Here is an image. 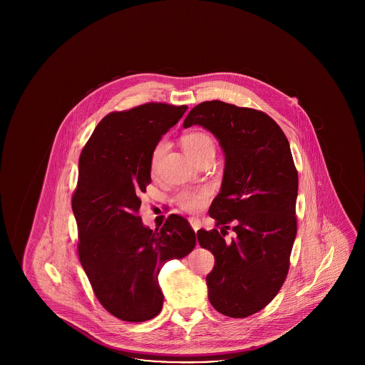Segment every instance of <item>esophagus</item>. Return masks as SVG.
I'll use <instances>...</instances> for the list:
<instances>
[{"instance_id":"obj_1","label":"esophagus","mask_w":365,"mask_h":365,"mask_svg":"<svg viewBox=\"0 0 365 365\" xmlns=\"http://www.w3.org/2000/svg\"><path fill=\"white\" fill-rule=\"evenodd\" d=\"M189 223H190L191 228H192L195 232L201 228V222H200L198 219H195V217H190V219H189Z\"/></svg>"}]
</instances>
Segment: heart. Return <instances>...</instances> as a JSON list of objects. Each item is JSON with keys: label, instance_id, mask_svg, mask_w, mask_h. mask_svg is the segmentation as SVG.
Masks as SVG:
<instances>
[{"label": "heart", "instance_id": "b5f03b06", "mask_svg": "<svg viewBox=\"0 0 365 365\" xmlns=\"http://www.w3.org/2000/svg\"><path fill=\"white\" fill-rule=\"evenodd\" d=\"M182 148L186 152V155L190 157L191 160H194L195 157L202 155L207 150H213V140L205 133L192 131L182 138ZM164 152H165V143L160 142L155 148L153 155H152V170L153 171L156 170L157 164H158L161 156L164 155ZM209 195H210V190L207 187L197 189V190H183L176 195L175 202L179 205V208H182L186 212H190V213H195L204 208Z\"/></svg>", "mask_w": 365, "mask_h": 365}]
</instances>
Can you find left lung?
Instances as JSON below:
<instances>
[{"instance_id":"8db88e82","label":"left lung","mask_w":365,"mask_h":365,"mask_svg":"<svg viewBox=\"0 0 365 365\" xmlns=\"http://www.w3.org/2000/svg\"><path fill=\"white\" fill-rule=\"evenodd\" d=\"M201 125L225 155L220 192L209 216L219 230L198 231V243L215 256L207 277L209 302L230 317H247L278 294L297 235L298 175L290 145L268 115L223 101L194 106L185 128ZM235 223L231 243L224 235Z\"/></svg>"}]
</instances>
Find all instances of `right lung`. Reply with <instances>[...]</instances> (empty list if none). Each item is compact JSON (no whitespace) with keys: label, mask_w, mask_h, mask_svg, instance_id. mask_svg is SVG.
<instances>
[{"label":"right lung","mask_w":365,"mask_h":365,"mask_svg":"<svg viewBox=\"0 0 365 365\" xmlns=\"http://www.w3.org/2000/svg\"><path fill=\"white\" fill-rule=\"evenodd\" d=\"M187 110L186 105H140L105 116L79 158L72 210L79 260L94 294L118 319L146 322L163 308V265L187 256L195 232L171 215L160 230L138 216L140 194L152 182L153 150Z\"/></svg>","instance_id":"right-lung-1"}]
</instances>
